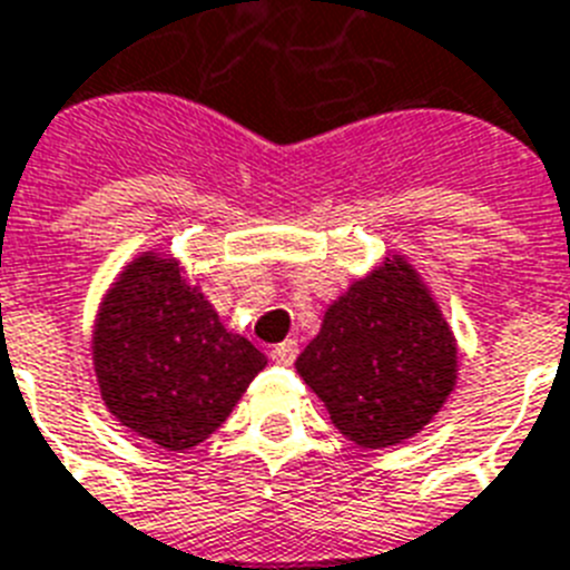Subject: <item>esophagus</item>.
<instances>
[{
    "mask_svg": "<svg viewBox=\"0 0 570 570\" xmlns=\"http://www.w3.org/2000/svg\"><path fill=\"white\" fill-rule=\"evenodd\" d=\"M269 356L275 358L277 365H293L295 356H298V342H295V338H286V342L275 344L269 351Z\"/></svg>",
    "mask_w": 570,
    "mask_h": 570,
    "instance_id": "esophagus-1",
    "label": "esophagus"
}]
</instances>
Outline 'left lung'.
<instances>
[{
	"mask_svg": "<svg viewBox=\"0 0 570 570\" xmlns=\"http://www.w3.org/2000/svg\"><path fill=\"white\" fill-rule=\"evenodd\" d=\"M344 438L385 449L417 434L458 380V347L417 272L385 257L324 313L295 362Z\"/></svg>",
	"mask_w": 570,
	"mask_h": 570,
	"instance_id": "1",
	"label": "left lung"
}]
</instances>
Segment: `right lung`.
I'll list each match as a JSON object with an SVG mask.
<instances>
[{
  "label": "right lung",
  "mask_w": 570,
  "mask_h": 570,
  "mask_svg": "<svg viewBox=\"0 0 570 570\" xmlns=\"http://www.w3.org/2000/svg\"><path fill=\"white\" fill-rule=\"evenodd\" d=\"M92 356L107 409L167 452L212 438L266 367L255 344L219 324L179 263L156 252L136 257L107 293Z\"/></svg>",
  "instance_id": "obj_1"
}]
</instances>
